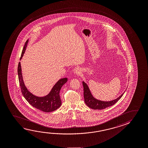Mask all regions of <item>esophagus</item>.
Listing matches in <instances>:
<instances>
[{
	"label": "esophagus",
	"instance_id": "1",
	"mask_svg": "<svg viewBox=\"0 0 148 148\" xmlns=\"http://www.w3.org/2000/svg\"><path fill=\"white\" fill-rule=\"evenodd\" d=\"M73 71L74 73L77 75H80V74L81 73V69H80V68H78V67H76L74 68Z\"/></svg>",
	"mask_w": 148,
	"mask_h": 148
}]
</instances>
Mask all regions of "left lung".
<instances>
[{"instance_id":"8db88e82","label":"left lung","mask_w":148,"mask_h":148,"mask_svg":"<svg viewBox=\"0 0 148 148\" xmlns=\"http://www.w3.org/2000/svg\"><path fill=\"white\" fill-rule=\"evenodd\" d=\"M82 85L84 87V96L85 103L88 106L93 109L101 110L105 109L108 107L112 106L114 104H116V102L121 99L124 94L123 93L119 97L111 101H102L95 99V97L92 96V94L90 91L89 88L85 82H82Z\"/></svg>"}]
</instances>
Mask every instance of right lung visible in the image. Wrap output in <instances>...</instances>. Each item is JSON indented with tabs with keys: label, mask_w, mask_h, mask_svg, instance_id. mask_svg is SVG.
I'll use <instances>...</instances> for the list:
<instances>
[{
	"label": "right lung",
	"mask_w": 148,
	"mask_h": 148,
	"mask_svg": "<svg viewBox=\"0 0 148 148\" xmlns=\"http://www.w3.org/2000/svg\"><path fill=\"white\" fill-rule=\"evenodd\" d=\"M28 42V39L25 43L20 59H22L24 53ZM17 73L22 95L25 98V99L27 100V102L32 106L34 107L36 109L46 112H53L60 107L61 101L59 95V92L62 86L68 81L67 78H61L59 80L56 84L53 86V88H52L51 92L49 93V95L44 97H38L29 92L25 87L22 77V69L20 62L18 65Z\"/></svg>",
	"instance_id": "right-lung-1"
}]
</instances>
